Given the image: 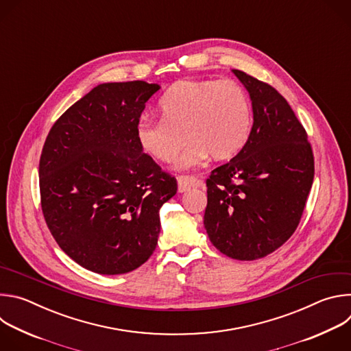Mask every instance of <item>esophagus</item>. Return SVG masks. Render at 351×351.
Returning <instances> with one entry per match:
<instances>
[{
    "instance_id": "1",
    "label": "esophagus",
    "mask_w": 351,
    "mask_h": 351,
    "mask_svg": "<svg viewBox=\"0 0 351 351\" xmlns=\"http://www.w3.org/2000/svg\"><path fill=\"white\" fill-rule=\"evenodd\" d=\"M197 184H198V180L194 176H179L178 178V191L179 193H184Z\"/></svg>"
}]
</instances>
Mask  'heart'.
<instances>
[{
    "mask_svg": "<svg viewBox=\"0 0 351 351\" xmlns=\"http://www.w3.org/2000/svg\"><path fill=\"white\" fill-rule=\"evenodd\" d=\"M162 118L143 117L136 125V140L145 154L161 162L176 160V169H190L214 160L236 156L253 126L252 104L245 90L233 80H179L160 99Z\"/></svg>",
    "mask_w": 351,
    "mask_h": 351,
    "instance_id": "1",
    "label": "heart"
}]
</instances>
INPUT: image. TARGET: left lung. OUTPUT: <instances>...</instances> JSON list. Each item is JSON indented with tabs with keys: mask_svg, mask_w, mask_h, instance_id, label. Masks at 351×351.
<instances>
[{
	"mask_svg": "<svg viewBox=\"0 0 351 351\" xmlns=\"http://www.w3.org/2000/svg\"><path fill=\"white\" fill-rule=\"evenodd\" d=\"M232 72L252 99L253 128L239 154L207 179L204 228L222 254L253 261L294 233L313 186L314 156L286 99L272 86Z\"/></svg>",
	"mask_w": 351,
	"mask_h": 351,
	"instance_id": "left-lung-1",
	"label": "left lung"
}]
</instances>
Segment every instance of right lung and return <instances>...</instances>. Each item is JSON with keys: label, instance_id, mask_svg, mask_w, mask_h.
<instances>
[{"label": "right lung", "instance_id": "right-lung-1", "mask_svg": "<svg viewBox=\"0 0 351 351\" xmlns=\"http://www.w3.org/2000/svg\"><path fill=\"white\" fill-rule=\"evenodd\" d=\"M160 88L143 80L98 84L45 138L38 178L47 226L66 256L95 274H126L152 257L160 210L176 194V179L136 140Z\"/></svg>", "mask_w": 351, "mask_h": 351}]
</instances>
